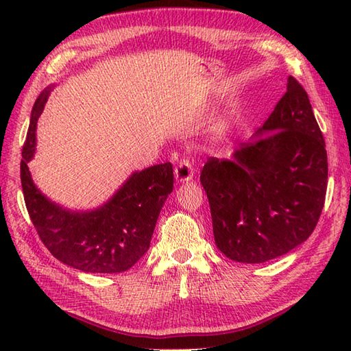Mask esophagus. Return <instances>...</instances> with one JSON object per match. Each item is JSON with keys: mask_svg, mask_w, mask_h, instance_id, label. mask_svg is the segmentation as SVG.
I'll return each instance as SVG.
<instances>
[{"mask_svg": "<svg viewBox=\"0 0 351 351\" xmlns=\"http://www.w3.org/2000/svg\"><path fill=\"white\" fill-rule=\"evenodd\" d=\"M193 175H195V171H193V164L189 158H182L178 162V166L175 167V176L178 182L190 181Z\"/></svg>", "mask_w": 351, "mask_h": 351, "instance_id": "1", "label": "esophagus"}]
</instances>
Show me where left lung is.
<instances>
[{"mask_svg":"<svg viewBox=\"0 0 351 351\" xmlns=\"http://www.w3.org/2000/svg\"><path fill=\"white\" fill-rule=\"evenodd\" d=\"M200 184L215 244L229 259L265 263L308 240L326 200L327 152L299 81L288 78L270 117L232 160L208 158Z\"/></svg>","mask_w":351,"mask_h":351,"instance_id":"left-lung-1","label":"left lung"}]
</instances>
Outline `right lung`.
I'll return each instance as SVG.
<instances>
[{
	"mask_svg": "<svg viewBox=\"0 0 351 351\" xmlns=\"http://www.w3.org/2000/svg\"><path fill=\"white\" fill-rule=\"evenodd\" d=\"M48 90L37 98L22 147L21 184L27 211L47 249L63 264L86 273H121L145 255L161 208L173 190V167L156 164L132 173L108 202L95 211L72 213L37 190L28 170L36 123Z\"/></svg>",
	"mask_w": 351,
	"mask_h": 351,
	"instance_id": "right-lung-1",
	"label": "right lung"
}]
</instances>
